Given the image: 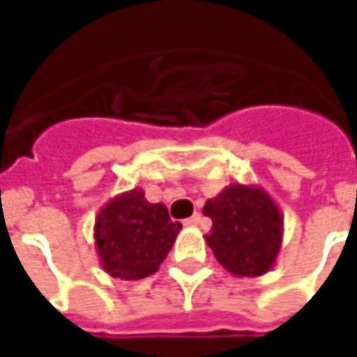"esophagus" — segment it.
Wrapping results in <instances>:
<instances>
[{"mask_svg": "<svg viewBox=\"0 0 357 357\" xmlns=\"http://www.w3.org/2000/svg\"><path fill=\"white\" fill-rule=\"evenodd\" d=\"M199 222H201V214H199V212H195L193 216L187 218L183 224H185V225H197V224H199Z\"/></svg>", "mask_w": 357, "mask_h": 357, "instance_id": "1", "label": "esophagus"}]
</instances>
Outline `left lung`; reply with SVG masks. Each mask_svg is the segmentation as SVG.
<instances>
[{"instance_id":"obj_1","label":"left lung","mask_w":357,"mask_h":357,"mask_svg":"<svg viewBox=\"0 0 357 357\" xmlns=\"http://www.w3.org/2000/svg\"><path fill=\"white\" fill-rule=\"evenodd\" d=\"M212 220L206 243L227 271L258 277L275 264L283 241V216L262 187L233 185L204 204Z\"/></svg>"}]
</instances>
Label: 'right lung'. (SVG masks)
I'll use <instances>...</instances> for the list:
<instances>
[{"instance_id": "add662e5", "label": "right lung", "mask_w": 357, "mask_h": 357, "mask_svg": "<svg viewBox=\"0 0 357 357\" xmlns=\"http://www.w3.org/2000/svg\"><path fill=\"white\" fill-rule=\"evenodd\" d=\"M181 224L172 222L162 202L132 189L109 201L97 214L95 245L102 269L112 277L135 281L153 275L170 252Z\"/></svg>"}]
</instances>
